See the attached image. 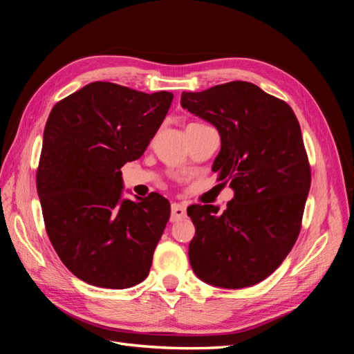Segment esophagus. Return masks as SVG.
Masks as SVG:
<instances>
[{"label": "esophagus", "mask_w": 354, "mask_h": 354, "mask_svg": "<svg viewBox=\"0 0 354 354\" xmlns=\"http://www.w3.org/2000/svg\"><path fill=\"white\" fill-rule=\"evenodd\" d=\"M186 217V207L180 205V203H173L171 205V221H178Z\"/></svg>", "instance_id": "34e87169"}]
</instances>
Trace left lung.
<instances>
[{"label":"left lung","instance_id":"1","mask_svg":"<svg viewBox=\"0 0 354 354\" xmlns=\"http://www.w3.org/2000/svg\"><path fill=\"white\" fill-rule=\"evenodd\" d=\"M181 106L217 128L212 171L229 180L227 208L190 205L189 261L201 281L238 289L270 276L292 250L310 190L301 128L283 100L245 81L181 93Z\"/></svg>","mask_w":354,"mask_h":354}]
</instances>
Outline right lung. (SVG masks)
<instances>
[{"label":"right lung","mask_w":354,"mask_h":354,"mask_svg":"<svg viewBox=\"0 0 354 354\" xmlns=\"http://www.w3.org/2000/svg\"><path fill=\"white\" fill-rule=\"evenodd\" d=\"M173 97L97 81L51 109L37 190L53 248L78 279L124 289L147 277L171 207L155 192L124 199L121 168L145 153Z\"/></svg>","instance_id":"right-lung-1"}]
</instances>
